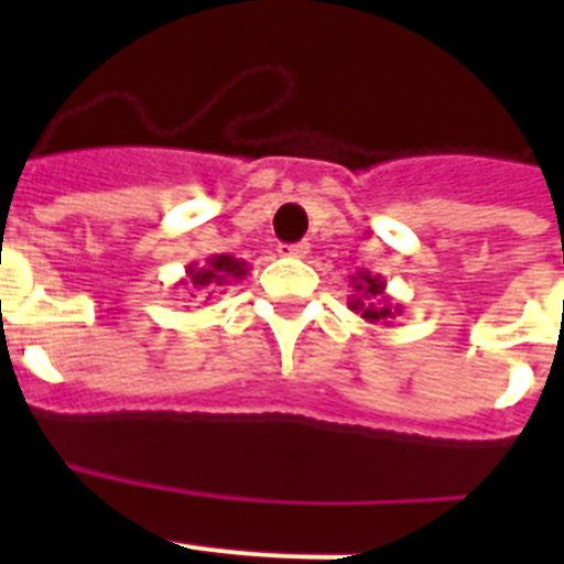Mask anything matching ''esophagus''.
Segmentation results:
<instances>
[{"mask_svg": "<svg viewBox=\"0 0 564 564\" xmlns=\"http://www.w3.org/2000/svg\"><path fill=\"white\" fill-rule=\"evenodd\" d=\"M279 253L282 257H307L311 253V242H293V246H279Z\"/></svg>", "mask_w": 564, "mask_h": 564, "instance_id": "1", "label": "esophagus"}]
</instances>
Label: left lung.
Returning a JSON list of instances; mask_svg holds the SVG:
<instances>
[{
  "instance_id": "1",
  "label": "left lung",
  "mask_w": 564,
  "mask_h": 564,
  "mask_svg": "<svg viewBox=\"0 0 564 564\" xmlns=\"http://www.w3.org/2000/svg\"><path fill=\"white\" fill-rule=\"evenodd\" d=\"M350 311L358 313L370 325H390L392 318L401 316V305L392 302L387 293V279L370 271H356L350 276Z\"/></svg>"
}]
</instances>
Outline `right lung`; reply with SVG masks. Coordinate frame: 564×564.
I'll use <instances>...</instances> for the list:
<instances>
[{
  "mask_svg": "<svg viewBox=\"0 0 564 564\" xmlns=\"http://www.w3.org/2000/svg\"><path fill=\"white\" fill-rule=\"evenodd\" d=\"M246 273H248V262L231 257V253H214V257L206 259V265H197V262L186 265V279H181L177 288H186L192 296L194 293H208V296H212V293H217L220 288H228L234 285V282H239Z\"/></svg>",
  "mask_w": 564,
  "mask_h": 564,
  "instance_id": "right-lung-1",
  "label": "right lung"
}]
</instances>
